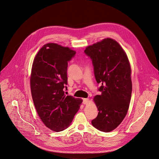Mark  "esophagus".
<instances>
[{"label": "esophagus", "instance_id": "1", "mask_svg": "<svg viewBox=\"0 0 159 159\" xmlns=\"http://www.w3.org/2000/svg\"><path fill=\"white\" fill-rule=\"evenodd\" d=\"M89 102H90V100H89V98H84V99H83V103L84 105H87V104L89 103Z\"/></svg>", "mask_w": 159, "mask_h": 159}]
</instances>
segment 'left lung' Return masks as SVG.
<instances>
[{"instance_id": "left-lung-1", "label": "left lung", "mask_w": 159, "mask_h": 159, "mask_svg": "<svg viewBox=\"0 0 159 159\" xmlns=\"http://www.w3.org/2000/svg\"><path fill=\"white\" fill-rule=\"evenodd\" d=\"M84 52L91 59L96 81L101 85V94L93 98L98 113L92 125L101 131L110 132L128 113L132 93L130 64L122 47L111 38L87 46Z\"/></svg>"}]
</instances>
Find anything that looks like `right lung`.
Masks as SVG:
<instances>
[{
  "label": "right lung",
  "mask_w": 159,
  "mask_h": 159,
  "mask_svg": "<svg viewBox=\"0 0 159 159\" xmlns=\"http://www.w3.org/2000/svg\"><path fill=\"white\" fill-rule=\"evenodd\" d=\"M75 53L68 47L48 43L39 49L32 65L30 87L34 105L43 123L56 132L70 126L82 102L64 92L68 62Z\"/></svg>",
  "instance_id": "add662e5"
}]
</instances>
